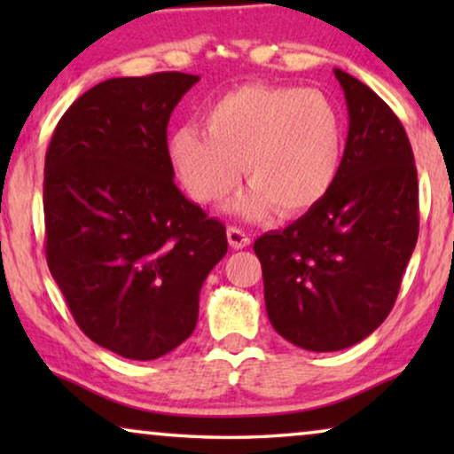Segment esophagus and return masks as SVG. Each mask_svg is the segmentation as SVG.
I'll use <instances>...</instances> for the list:
<instances>
[{
    "mask_svg": "<svg viewBox=\"0 0 454 454\" xmlns=\"http://www.w3.org/2000/svg\"><path fill=\"white\" fill-rule=\"evenodd\" d=\"M227 238H229V244H231V247H235V250H241V247H247L250 246V235H247L244 229L239 227H229L227 229Z\"/></svg>",
    "mask_w": 454,
    "mask_h": 454,
    "instance_id": "esophagus-1",
    "label": "esophagus"
}]
</instances>
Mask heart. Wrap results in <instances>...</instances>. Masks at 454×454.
<instances>
[{
    "mask_svg": "<svg viewBox=\"0 0 454 454\" xmlns=\"http://www.w3.org/2000/svg\"><path fill=\"white\" fill-rule=\"evenodd\" d=\"M207 132L182 126L169 138V157L185 190L204 204L231 194L244 165L250 188L231 202L247 219L272 207L281 215L314 208L339 176L343 128L320 90L244 84L204 111Z\"/></svg>",
    "mask_w": 454,
    "mask_h": 454,
    "instance_id": "heart-1",
    "label": "heart"
}]
</instances>
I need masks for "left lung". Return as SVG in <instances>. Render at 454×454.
Instances as JSON below:
<instances>
[{
    "label": "left lung",
    "mask_w": 454,
    "mask_h": 454,
    "mask_svg": "<svg viewBox=\"0 0 454 454\" xmlns=\"http://www.w3.org/2000/svg\"><path fill=\"white\" fill-rule=\"evenodd\" d=\"M334 76L349 114L339 176L314 208L254 244L272 328L320 353L347 349L382 325L419 231L403 123L370 86L339 67Z\"/></svg>",
    "instance_id": "1"
}]
</instances>
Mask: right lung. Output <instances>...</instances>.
I'll return each instance as SVG.
<instances>
[{
	"label": "right lung",
	"mask_w": 454,
	"mask_h": 454,
	"mask_svg": "<svg viewBox=\"0 0 454 454\" xmlns=\"http://www.w3.org/2000/svg\"><path fill=\"white\" fill-rule=\"evenodd\" d=\"M200 76L160 72L92 86L61 117L45 157L47 264L97 345L163 357L194 333L225 225L173 182L167 123Z\"/></svg>",
	"instance_id": "right-lung-1"
}]
</instances>
